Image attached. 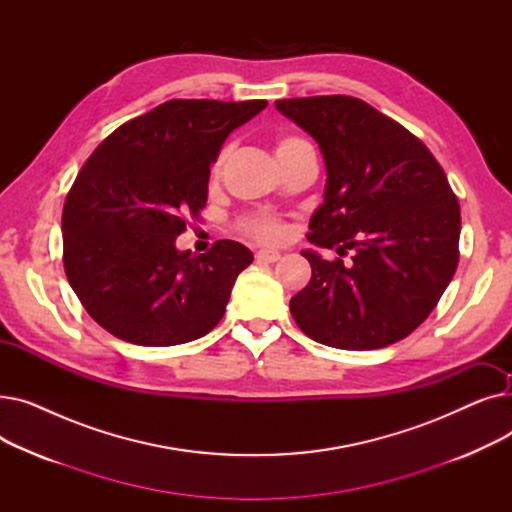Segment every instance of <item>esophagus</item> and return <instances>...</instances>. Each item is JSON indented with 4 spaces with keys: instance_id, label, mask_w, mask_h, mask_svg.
<instances>
[{
    "instance_id": "34e87169",
    "label": "esophagus",
    "mask_w": 512,
    "mask_h": 512,
    "mask_svg": "<svg viewBox=\"0 0 512 512\" xmlns=\"http://www.w3.org/2000/svg\"><path fill=\"white\" fill-rule=\"evenodd\" d=\"M282 255L278 251H270V249H263V251H257L255 253V259L261 261V263H276Z\"/></svg>"
}]
</instances>
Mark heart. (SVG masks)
I'll use <instances>...</instances> for the list:
<instances>
[{
  "label": "heart",
  "instance_id": "b5f03b06",
  "mask_svg": "<svg viewBox=\"0 0 512 512\" xmlns=\"http://www.w3.org/2000/svg\"><path fill=\"white\" fill-rule=\"evenodd\" d=\"M305 141L299 139V137H292V134H284V137H278L276 141V155L280 153H286L288 149L297 147V145H303ZM228 147H224L218 157L213 159V166H211V176H220L224 164H226V157H228ZM238 230L249 236V238H255L259 242H278L284 238L286 234V226L282 220L278 218H272V215H249V218H242L238 222Z\"/></svg>",
  "mask_w": 512,
  "mask_h": 512
}]
</instances>
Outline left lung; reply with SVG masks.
<instances>
[{
	"mask_svg": "<svg viewBox=\"0 0 512 512\" xmlns=\"http://www.w3.org/2000/svg\"><path fill=\"white\" fill-rule=\"evenodd\" d=\"M276 107L324 153L326 197L307 238L340 255L326 261L303 251L313 274L290 299L294 321L315 342L346 351L407 338L459 265L461 207L442 166L413 132L357 97L280 99Z\"/></svg>",
	"mask_w": 512,
	"mask_h": 512,
	"instance_id": "8db88e82",
	"label": "left lung"
}]
</instances>
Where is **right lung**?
Segmentation results:
<instances>
[{"label":"right lung","mask_w":512,"mask_h":512,"mask_svg":"<svg viewBox=\"0 0 512 512\" xmlns=\"http://www.w3.org/2000/svg\"><path fill=\"white\" fill-rule=\"evenodd\" d=\"M265 99H172L116 128L66 195L64 270L78 301L120 340L172 346L211 332L253 253L218 240L203 255L176 238L201 220L209 166Z\"/></svg>","instance_id":"obj_1"}]
</instances>
